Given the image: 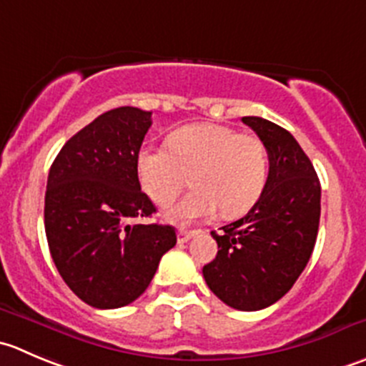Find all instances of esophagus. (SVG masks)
<instances>
[{"label": "esophagus", "instance_id": "1", "mask_svg": "<svg viewBox=\"0 0 366 366\" xmlns=\"http://www.w3.org/2000/svg\"><path fill=\"white\" fill-rule=\"evenodd\" d=\"M194 230H186V229H180L179 234H177V237H179V243H187V241L193 237Z\"/></svg>", "mask_w": 366, "mask_h": 366}]
</instances>
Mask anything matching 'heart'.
<instances>
[{
	"instance_id": "obj_1",
	"label": "heart",
	"mask_w": 366,
	"mask_h": 366,
	"mask_svg": "<svg viewBox=\"0 0 366 366\" xmlns=\"http://www.w3.org/2000/svg\"><path fill=\"white\" fill-rule=\"evenodd\" d=\"M136 172L157 205L177 200L191 175L197 189L164 212L169 222L189 223L211 218L218 209L225 218L250 211L264 193L269 159L259 137L218 123H193L173 130L168 147L141 148Z\"/></svg>"
}]
</instances>
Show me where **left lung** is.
<instances>
[{"label": "left lung", "instance_id": "8db88e82", "mask_svg": "<svg viewBox=\"0 0 366 366\" xmlns=\"http://www.w3.org/2000/svg\"><path fill=\"white\" fill-rule=\"evenodd\" d=\"M264 143L269 175L257 204L211 232L218 254L204 266L211 292L227 306L257 311L286 295L306 268L320 223V180L295 137L282 127L244 116Z\"/></svg>", "mask_w": 366, "mask_h": 366}]
</instances>
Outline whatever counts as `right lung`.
Segmentation results:
<instances>
[{"label": "right lung", "instance_id": "obj_1", "mask_svg": "<svg viewBox=\"0 0 366 366\" xmlns=\"http://www.w3.org/2000/svg\"><path fill=\"white\" fill-rule=\"evenodd\" d=\"M152 112L119 107L74 134L53 161L44 197L49 254L71 292L89 306L134 302L175 247L172 225L134 223L155 212L141 191L136 157Z\"/></svg>", "mask_w": 366, "mask_h": 366}]
</instances>
